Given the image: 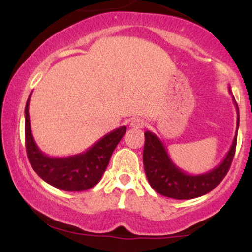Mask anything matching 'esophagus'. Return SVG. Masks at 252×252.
Listing matches in <instances>:
<instances>
[{
  "label": "esophagus",
  "instance_id": "esophagus-1",
  "mask_svg": "<svg viewBox=\"0 0 252 252\" xmlns=\"http://www.w3.org/2000/svg\"><path fill=\"white\" fill-rule=\"evenodd\" d=\"M144 126H146V122H144L142 118H138V117L132 118L131 122H130V126H131L132 129H141L143 128Z\"/></svg>",
  "mask_w": 252,
  "mask_h": 252
}]
</instances>
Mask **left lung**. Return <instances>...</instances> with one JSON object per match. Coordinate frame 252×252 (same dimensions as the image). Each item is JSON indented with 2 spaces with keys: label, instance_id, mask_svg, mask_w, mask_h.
<instances>
[{
  "label": "left lung",
  "instance_id": "obj_1",
  "mask_svg": "<svg viewBox=\"0 0 252 252\" xmlns=\"http://www.w3.org/2000/svg\"><path fill=\"white\" fill-rule=\"evenodd\" d=\"M235 104L237 109V130L231 148L224 160L216 168L204 174L192 175L176 167V164L170 160L166 147L161 142L160 138L152 131L144 132L146 136L143 149L144 170L150 186L156 192L168 198L184 200V199H194L206 194L220 184L230 169L236 152L239 110L236 100Z\"/></svg>",
  "mask_w": 252,
  "mask_h": 252
}]
</instances>
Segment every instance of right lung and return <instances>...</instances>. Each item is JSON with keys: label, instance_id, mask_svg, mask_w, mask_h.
<instances>
[{"label": "right lung", "instance_id": "obj_1", "mask_svg": "<svg viewBox=\"0 0 252 252\" xmlns=\"http://www.w3.org/2000/svg\"><path fill=\"white\" fill-rule=\"evenodd\" d=\"M30 98L31 94L25 108V141L28 160L36 174L47 184L67 192H80L96 186L115 148L126 134V126L103 136L86 152L67 158H52L39 149L32 135L28 112Z\"/></svg>", "mask_w": 252, "mask_h": 252}]
</instances>
